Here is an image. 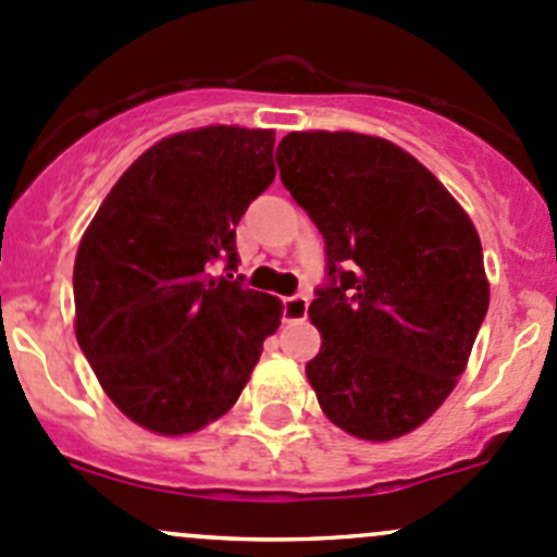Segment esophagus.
Masks as SVG:
<instances>
[{
  "mask_svg": "<svg viewBox=\"0 0 557 557\" xmlns=\"http://www.w3.org/2000/svg\"><path fill=\"white\" fill-rule=\"evenodd\" d=\"M308 317V297L289 295L284 297V322H302Z\"/></svg>",
  "mask_w": 557,
  "mask_h": 557,
  "instance_id": "1",
  "label": "esophagus"
}]
</instances>
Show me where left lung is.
Returning <instances> with one entry per match:
<instances>
[{"instance_id":"obj_1","label":"left lung","mask_w":557,"mask_h":557,"mask_svg":"<svg viewBox=\"0 0 557 557\" xmlns=\"http://www.w3.org/2000/svg\"><path fill=\"white\" fill-rule=\"evenodd\" d=\"M281 184L324 238L306 366L333 425L366 442L420 428L455 389L490 306L479 235L411 153L357 132H289Z\"/></svg>"}]
</instances>
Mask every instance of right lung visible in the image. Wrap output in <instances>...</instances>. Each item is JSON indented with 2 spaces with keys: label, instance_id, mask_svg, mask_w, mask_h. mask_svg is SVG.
Here are the masks:
<instances>
[{
  "label": "right lung",
  "instance_id": "right-lung-1",
  "mask_svg": "<svg viewBox=\"0 0 557 557\" xmlns=\"http://www.w3.org/2000/svg\"><path fill=\"white\" fill-rule=\"evenodd\" d=\"M273 143V129L244 126L164 137L115 181L81 240V351L146 431L184 436L227 414L281 324L278 297L233 278L235 227L276 178Z\"/></svg>",
  "mask_w": 557,
  "mask_h": 557
}]
</instances>
